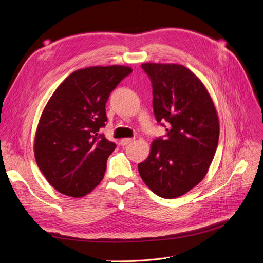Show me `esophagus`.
<instances>
[{"label": "esophagus", "mask_w": 263, "mask_h": 263, "mask_svg": "<svg viewBox=\"0 0 263 263\" xmlns=\"http://www.w3.org/2000/svg\"><path fill=\"white\" fill-rule=\"evenodd\" d=\"M133 141H134V138H123V139H121V145L126 146V145L130 144V142H133Z\"/></svg>", "instance_id": "1"}]
</instances>
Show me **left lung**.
<instances>
[{
  "label": "left lung",
  "mask_w": 263,
  "mask_h": 263,
  "mask_svg": "<svg viewBox=\"0 0 263 263\" xmlns=\"http://www.w3.org/2000/svg\"><path fill=\"white\" fill-rule=\"evenodd\" d=\"M153 82L154 112L165 122V138L150 146L138 164L140 177L155 194L176 198L187 193L208 173L216 153L219 119L203 82L178 63H142Z\"/></svg>",
  "instance_id": "1"
}]
</instances>
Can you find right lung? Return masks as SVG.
Returning a JSON list of instances; mask_svg holds the SVG:
<instances>
[{"instance_id":"add662e5","label":"right lung","mask_w":263,"mask_h":263,"mask_svg":"<svg viewBox=\"0 0 263 263\" xmlns=\"http://www.w3.org/2000/svg\"><path fill=\"white\" fill-rule=\"evenodd\" d=\"M126 66L76 70L55 89L37 125L34 153L38 168L58 192L81 197L104 178L116 145L99 134L107 121L105 104L132 72Z\"/></svg>"}]
</instances>
